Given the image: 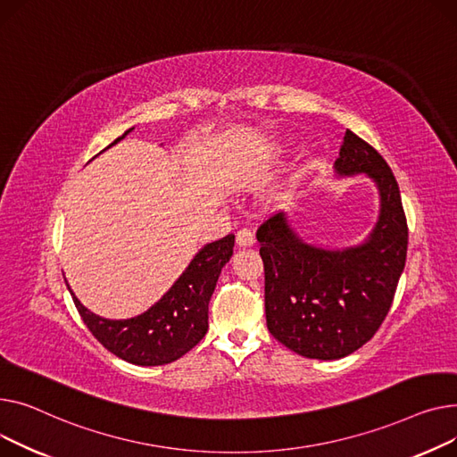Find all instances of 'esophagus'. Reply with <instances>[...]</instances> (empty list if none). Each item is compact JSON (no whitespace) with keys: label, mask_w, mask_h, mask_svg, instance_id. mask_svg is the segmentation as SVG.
Here are the masks:
<instances>
[{"label":"esophagus","mask_w":457,"mask_h":457,"mask_svg":"<svg viewBox=\"0 0 457 457\" xmlns=\"http://www.w3.org/2000/svg\"><path fill=\"white\" fill-rule=\"evenodd\" d=\"M236 244L239 247H251V245H254V234L249 228H241L236 234Z\"/></svg>","instance_id":"obj_1"}]
</instances>
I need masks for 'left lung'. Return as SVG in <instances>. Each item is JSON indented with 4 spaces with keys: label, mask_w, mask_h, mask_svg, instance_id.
<instances>
[{
    "label": "left lung",
    "mask_w": 457,
    "mask_h": 457,
    "mask_svg": "<svg viewBox=\"0 0 457 457\" xmlns=\"http://www.w3.org/2000/svg\"><path fill=\"white\" fill-rule=\"evenodd\" d=\"M336 173H365L378 187L380 216L360 245L325 249L295 232L284 212L256 232L265 271L267 328L289 351L339 360L358 351L384 323L408 253L400 190L382 154L345 132Z\"/></svg>",
    "instance_id": "8db88e82"
}]
</instances>
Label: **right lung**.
<instances>
[{"label":"right lung","instance_id":"1","mask_svg":"<svg viewBox=\"0 0 457 457\" xmlns=\"http://www.w3.org/2000/svg\"><path fill=\"white\" fill-rule=\"evenodd\" d=\"M232 249L234 234L204 245L162 299L130 319L99 317L80 304L70 286L68 289L80 319L106 351L134 365H166L192 351L208 332V303Z\"/></svg>","mask_w":457,"mask_h":457}]
</instances>
